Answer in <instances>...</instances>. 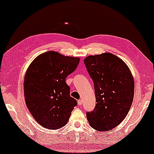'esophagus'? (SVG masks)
Returning <instances> with one entry per match:
<instances>
[{
	"instance_id": "obj_1",
	"label": "esophagus",
	"mask_w": 154,
	"mask_h": 154,
	"mask_svg": "<svg viewBox=\"0 0 154 154\" xmlns=\"http://www.w3.org/2000/svg\"><path fill=\"white\" fill-rule=\"evenodd\" d=\"M82 104H83V100H79V101H78V104H79V105H81Z\"/></svg>"
}]
</instances>
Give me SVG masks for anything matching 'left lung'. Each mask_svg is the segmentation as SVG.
<instances>
[{"label": "left lung", "mask_w": 154, "mask_h": 154, "mask_svg": "<svg viewBox=\"0 0 154 154\" xmlns=\"http://www.w3.org/2000/svg\"><path fill=\"white\" fill-rule=\"evenodd\" d=\"M94 83L97 104L87 112L90 125L98 131H108L125 119L132 106L134 83L131 71L121 59L105 52L84 60Z\"/></svg>", "instance_id": "left-lung-1"}]
</instances>
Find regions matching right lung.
Wrapping results in <instances>:
<instances>
[{
  "mask_svg": "<svg viewBox=\"0 0 154 154\" xmlns=\"http://www.w3.org/2000/svg\"><path fill=\"white\" fill-rule=\"evenodd\" d=\"M80 58L64 56L54 51L40 54L25 73V102L40 125L49 130L64 127L77 105L70 96L66 78L73 73Z\"/></svg>",
  "mask_w": 154,
  "mask_h": 154,
  "instance_id": "add662e5",
  "label": "right lung"
}]
</instances>
